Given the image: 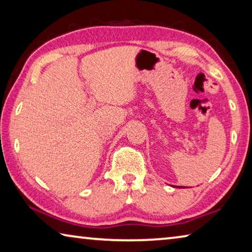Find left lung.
I'll return each instance as SVG.
<instances>
[{
  "mask_svg": "<svg viewBox=\"0 0 252 252\" xmlns=\"http://www.w3.org/2000/svg\"><path fill=\"white\" fill-rule=\"evenodd\" d=\"M178 188H179V187H178Z\"/></svg>",
  "mask_w": 252,
  "mask_h": 252,
  "instance_id": "1",
  "label": "left lung"
}]
</instances>
